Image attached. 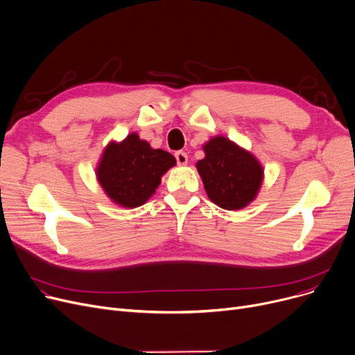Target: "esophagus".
Instances as JSON below:
<instances>
[{
	"mask_svg": "<svg viewBox=\"0 0 355 355\" xmlns=\"http://www.w3.org/2000/svg\"><path fill=\"white\" fill-rule=\"evenodd\" d=\"M175 159H177V164H178V165H185V164L189 162L187 154L182 153V151H177V153H175Z\"/></svg>",
	"mask_w": 355,
	"mask_h": 355,
	"instance_id": "1",
	"label": "esophagus"
}]
</instances>
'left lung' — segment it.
Wrapping results in <instances>:
<instances>
[{
	"instance_id": "8db88e82",
	"label": "left lung",
	"mask_w": 355,
	"mask_h": 355,
	"mask_svg": "<svg viewBox=\"0 0 355 355\" xmlns=\"http://www.w3.org/2000/svg\"><path fill=\"white\" fill-rule=\"evenodd\" d=\"M202 149L206 157L196 166L209 198L226 210L246 207L262 185V165L254 155L225 137L211 138Z\"/></svg>"
}]
</instances>
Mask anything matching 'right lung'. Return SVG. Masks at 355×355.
Returning <instances> with one entry per match:
<instances>
[{"mask_svg":"<svg viewBox=\"0 0 355 355\" xmlns=\"http://www.w3.org/2000/svg\"><path fill=\"white\" fill-rule=\"evenodd\" d=\"M175 158L151 148L138 134L122 142H109L96 168V177L106 196L119 206L135 209L158 189L161 177L175 165Z\"/></svg>","mask_w":355,"mask_h":355,"instance_id":"add662e5","label":"right lung"}]
</instances>
